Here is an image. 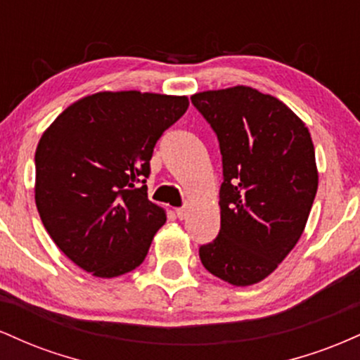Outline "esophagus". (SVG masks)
Masks as SVG:
<instances>
[{
    "mask_svg": "<svg viewBox=\"0 0 360 360\" xmlns=\"http://www.w3.org/2000/svg\"><path fill=\"white\" fill-rule=\"evenodd\" d=\"M188 206H181V208H176V214H177V218H179V220H184L186 217H188Z\"/></svg>",
    "mask_w": 360,
    "mask_h": 360,
    "instance_id": "obj_1",
    "label": "esophagus"
}]
</instances>
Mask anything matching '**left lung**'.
I'll list each match as a JSON object with an SVG mask.
<instances>
[{
    "instance_id": "left-lung-1",
    "label": "left lung",
    "mask_w": 360,
    "mask_h": 360,
    "mask_svg": "<svg viewBox=\"0 0 360 360\" xmlns=\"http://www.w3.org/2000/svg\"><path fill=\"white\" fill-rule=\"evenodd\" d=\"M193 105L220 142V233L200 247L205 269L232 286L266 279L295 249L318 189L307 125L249 86L196 93Z\"/></svg>"
}]
</instances>
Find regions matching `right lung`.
Returning a JSON list of instances; mask_svg holds the SVG:
<instances>
[{"instance_id":"right-lung-1","label":"right lung","mask_w":360,"mask_h":360,"mask_svg":"<svg viewBox=\"0 0 360 360\" xmlns=\"http://www.w3.org/2000/svg\"><path fill=\"white\" fill-rule=\"evenodd\" d=\"M188 96L101 91L68 106L35 150V205L56 245L82 271L117 278L146 259L166 210L147 198L160 135Z\"/></svg>"}]
</instances>
